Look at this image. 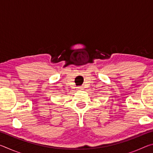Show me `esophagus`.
<instances>
[{
  "label": "esophagus",
  "instance_id": "obj_1",
  "mask_svg": "<svg viewBox=\"0 0 153 153\" xmlns=\"http://www.w3.org/2000/svg\"><path fill=\"white\" fill-rule=\"evenodd\" d=\"M79 88L81 89V90H83V88L82 87H79Z\"/></svg>",
  "mask_w": 153,
  "mask_h": 153
}]
</instances>
